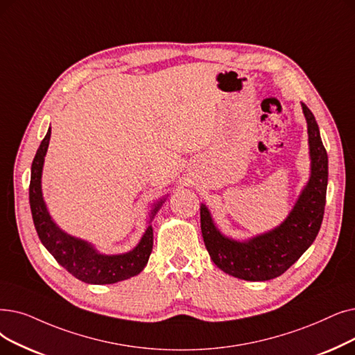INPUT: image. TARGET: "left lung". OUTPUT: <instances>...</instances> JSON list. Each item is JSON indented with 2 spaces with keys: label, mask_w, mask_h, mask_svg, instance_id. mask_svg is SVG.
Listing matches in <instances>:
<instances>
[{
  "label": "left lung",
  "mask_w": 355,
  "mask_h": 355,
  "mask_svg": "<svg viewBox=\"0 0 355 355\" xmlns=\"http://www.w3.org/2000/svg\"><path fill=\"white\" fill-rule=\"evenodd\" d=\"M307 121L311 177L286 220L270 232L248 241H235L220 234L209 209L200 206V225L213 263L222 271L246 282H267L287 271L318 236L327 203L328 155L322 144L313 113L302 103Z\"/></svg>",
  "instance_id": "8db88e82"
}]
</instances>
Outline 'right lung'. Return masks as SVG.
Returning a JSON list of instances; mask_svg holds the SVG:
<instances>
[{"instance_id": "1", "label": "right lung", "mask_w": 355, "mask_h": 355, "mask_svg": "<svg viewBox=\"0 0 355 355\" xmlns=\"http://www.w3.org/2000/svg\"><path fill=\"white\" fill-rule=\"evenodd\" d=\"M49 141L51 128L36 152L28 187L33 223L44 248L68 272L88 284H113L137 275L148 264L149 255L152 252L153 229L150 225L146 227L141 242L132 251L119 255H105L98 252L87 241L73 238L64 232L51 218L42 194V169ZM161 205L162 200L150 211V220Z\"/></svg>"}]
</instances>
